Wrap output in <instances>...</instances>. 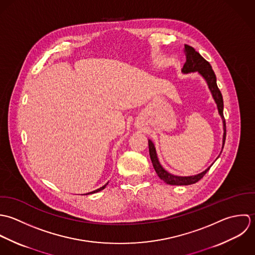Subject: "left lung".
<instances>
[{
    "label": "left lung",
    "instance_id": "8db88e82",
    "mask_svg": "<svg viewBox=\"0 0 255 255\" xmlns=\"http://www.w3.org/2000/svg\"><path fill=\"white\" fill-rule=\"evenodd\" d=\"M184 49H185L184 51H185L186 61L183 65L182 72L183 73H190V72L198 71V73H200L203 76L204 79L207 81L209 89H210V91L213 95V98H214L215 102L217 103L219 113L223 118L224 131H225L224 132V137H223V148H224L225 141H226V135H227V129H226V120H225L224 113H223V110H224L223 97H222L221 91L219 90V88L217 86L216 75H215L210 63L208 61H206L203 57L198 52L196 51L192 46L184 44ZM149 151H150V156H151V159H152V162H153V168H154L155 172L157 173L158 177L161 180H163L165 183L170 184V185H189V184L196 183L203 177L211 167L210 166L203 172H201L197 175H194V176H187V177L175 176V175H172V174L168 173L159 164L158 159L156 157L155 149H154V146H153L152 141H149Z\"/></svg>",
    "mask_w": 255,
    "mask_h": 255
}]
</instances>
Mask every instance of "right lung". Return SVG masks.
<instances>
[{
    "instance_id": "add662e5",
    "label": "right lung",
    "mask_w": 255,
    "mask_h": 255,
    "mask_svg": "<svg viewBox=\"0 0 255 255\" xmlns=\"http://www.w3.org/2000/svg\"><path fill=\"white\" fill-rule=\"evenodd\" d=\"M108 184V182L105 184V185H103L102 187H101V188H99V189H97V190H95V191H93V192H90V194H93V193H96V192H99V191H101V190H102V189H104L105 188V186Z\"/></svg>"
}]
</instances>
